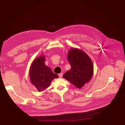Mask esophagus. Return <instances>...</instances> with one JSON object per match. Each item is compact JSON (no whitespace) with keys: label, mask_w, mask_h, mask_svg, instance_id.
Instances as JSON below:
<instances>
[{"label":"esophagus","mask_w":125,"mask_h":125,"mask_svg":"<svg viewBox=\"0 0 125 125\" xmlns=\"http://www.w3.org/2000/svg\"><path fill=\"white\" fill-rule=\"evenodd\" d=\"M58 75H59V77L60 78H62V76H63V73H60Z\"/></svg>","instance_id":"1"}]
</instances>
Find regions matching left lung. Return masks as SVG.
<instances>
[{
	"instance_id": "left-lung-1",
	"label": "left lung",
	"mask_w": 125,
	"mask_h": 125,
	"mask_svg": "<svg viewBox=\"0 0 125 125\" xmlns=\"http://www.w3.org/2000/svg\"><path fill=\"white\" fill-rule=\"evenodd\" d=\"M68 60L71 69L63 77L77 88H81L93 77L94 67L92 60L84 51L72 48L69 51Z\"/></svg>"
}]
</instances>
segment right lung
<instances>
[{
	"label": "right lung",
	"mask_w": 125,
	"mask_h": 125,
	"mask_svg": "<svg viewBox=\"0 0 125 125\" xmlns=\"http://www.w3.org/2000/svg\"><path fill=\"white\" fill-rule=\"evenodd\" d=\"M44 61L43 55L35 58L31 65L29 72L31 83L39 92L44 91L50 86L53 79L59 77L45 65Z\"/></svg>",
	"instance_id": "obj_1"
}]
</instances>
